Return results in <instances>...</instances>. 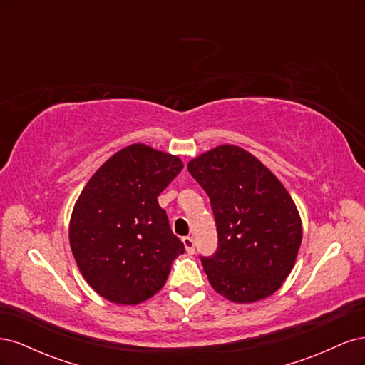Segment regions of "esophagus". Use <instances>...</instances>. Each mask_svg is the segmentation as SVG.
<instances>
[{
	"instance_id": "obj_1",
	"label": "esophagus",
	"mask_w": 365,
	"mask_h": 365,
	"mask_svg": "<svg viewBox=\"0 0 365 365\" xmlns=\"http://www.w3.org/2000/svg\"><path fill=\"white\" fill-rule=\"evenodd\" d=\"M182 244H184L187 252H189V254H195V240H193L192 237H189V236L182 237Z\"/></svg>"
}]
</instances>
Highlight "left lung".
<instances>
[{
	"instance_id": "8db88e82",
	"label": "left lung",
	"mask_w": 365,
	"mask_h": 365,
	"mask_svg": "<svg viewBox=\"0 0 365 365\" xmlns=\"http://www.w3.org/2000/svg\"><path fill=\"white\" fill-rule=\"evenodd\" d=\"M187 169L212 202L217 251L201 257L213 289L235 303H254L280 289L303 239L295 202L267 165L235 145H220Z\"/></svg>"
}]
</instances>
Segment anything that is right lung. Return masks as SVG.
<instances>
[{"label":"right lung","mask_w":365,"mask_h":365,"mask_svg":"<svg viewBox=\"0 0 365 365\" xmlns=\"http://www.w3.org/2000/svg\"><path fill=\"white\" fill-rule=\"evenodd\" d=\"M182 168L176 155L135 143L106 160L77 197L68 227L71 252L86 283L108 302H146L184 252L158 205Z\"/></svg>","instance_id":"right-lung-1"}]
</instances>
